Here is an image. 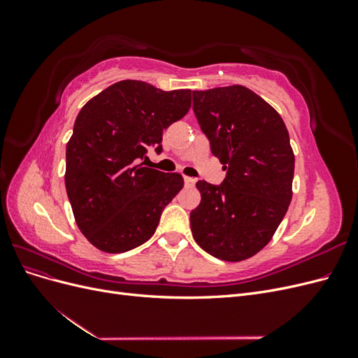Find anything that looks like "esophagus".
Returning <instances> with one entry per match:
<instances>
[{
	"label": "esophagus",
	"mask_w": 358,
	"mask_h": 358,
	"mask_svg": "<svg viewBox=\"0 0 358 358\" xmlns=\"http://www.w3.org/2000/svg\"><path fill=\"white\" fill-rule=\"evenodd\" d=\"M183 180H185V187H194V185H196V179H194V178H189V176H185V178H183Z\"/></svg>",
	"instance_id": "34e87169"
}]
</instances>
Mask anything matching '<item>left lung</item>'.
<instances>
[{
    "instance_id": "left-lung-1",
    "label": "left lung",
    "mask_w": 358,
    "mask_h": 358,
    "mask_svg": "<svg viewBox=\"0 0 358 358\" xmlns=\"http://www.w3.org/2000/svg\"><path fill=\"white\" fill-rule=\"evenodd\" d=\"M194 113L227 175L196 183L194 239L224 262H243L272 241L292 197L294 152L280 115L246 86L194 91Z\"/></svg>"
}]
</instances>
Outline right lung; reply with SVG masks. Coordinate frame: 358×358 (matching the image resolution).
Listing matches in <instances>:
<instances>
[{
  "label": "right lung",
  "mask_w": 358,
  "mask_h": 358,
  "mask_svg": "<svg viewBox=\"0 0 358 358\" xmlns=\"http://www.w3.org/2000/svg\"><path fill=\"white\" fill-rule=\"evenodd\" d=\"M189 107V90L142 80L113 83L82 107L67 143L66 188L76 224L96 249L125 252L155 233L183 178L138 161L150 146L161 152L162 131Z\"/></svg>",
  "instance_id": "1"
}]
</instances>
